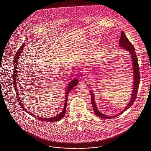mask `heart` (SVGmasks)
<instances>
[{
  "label": "heart",
  "mask_w": 151,
  "mask_h": 151,
  "mask_svg": "<svg viewBox=\"0 0 151 151\" xmlns=\"http://www.w3.org/2000/svg\"><path fill=\"white\" fill-rule=\"evenodd\" d=\"M96 44V41H93V44H93V45H94V44Z\"/></svg>",
  "instance_id": "1"
}]
</instances>
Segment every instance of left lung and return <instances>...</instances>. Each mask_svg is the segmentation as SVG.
Masks as SVG:
<instances>
[{"label": "left lung", "mask_w": 151, "mask_h": 151, "mask_svg": "<svg viewBox=\"0 0 151 151\" xmlns=\"http://www.w3.org/2000/svg\"><path fill=\"white\" fill-rule=\"evenodd\" d=\"M119 45L120 47H122L124 49L128 51L130 55H131V58H132V63H133V78H134V85H133V92H132V95L131 96V99L129 104L126 106L125 109H124L122 111H121L120 113L118 114L114 115V116H107L104 114H101L96 107V104H95V97L92 91H91V103L93 106V109L96 114V115H97L99 117L104 118V119H111L112 118H114L116 116H118L119 115L123 113L124 111L126 110H127L129 108H130L134 103L136 97H137V93H138V87L139 85V82H140V74H139V66H138V59H137V55L135 52V48L133 44L129 41L128 39L126 37V35H124L123 31L121 32V37L119 40Z\"/></svg>", "instance_id": "left-lung-1"}]
</instances>
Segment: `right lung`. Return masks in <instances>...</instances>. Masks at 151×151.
Wrapping results in <instances>:
<instances>
[{
  "mask_svg": "<svg viewBox=\"0 0 151 151\" xmlns=\"http://www.w3.org/2000/svg\"><path fill=\"white\" fill-rule=\"evenodd\" d=\"M25 43H23L22 45L21 46V47L18 50V51L16 52V54L14 56V71H13V86H14V89H15V92L17 94V96H18V89H17V63H18V58H19L21 54L22 53V50L24 48V46H25ZM78 80L77 79H74L73 80V81H71L70 83H69L68 84V85L67 86V90H66V99H65V106H64V108L63 109L62 112L59 114V115H58L57 116H54V117H52V118H40V117H38V116H36L35 115H34L33 114H31L30 112H29L27 110H26L24 107V106L23 104H22V101H21V99H20V97H18V103L19 104V106L21 107L22 109H23V110H25V111L27 112V113L29 114L30 115L33 116V117H35L37 118L39 120H41L42 121H46V122H56V121H60L65 115L66 114V106H67V103H68V94H69V92L73 88H74L75 86H76L77 85H78Z\"/></svg>",
  "mask_w": 151,
  "mask_h": 151,
  "instance_id": "obj_1",
  "label": "right lung"
}]
</instances>
